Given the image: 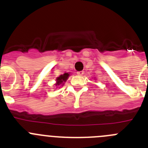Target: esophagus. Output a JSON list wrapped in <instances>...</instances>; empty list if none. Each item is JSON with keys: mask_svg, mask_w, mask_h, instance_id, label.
Returning <instances> with one entry per match:
<instances>
[{"mask_svg": "<svg viewBox=\"0 0 148 148\" xmlns=\"http://www.w3.org/2000/svg\"><path fill=\"white\" fill-rule=\"evenodd\" d=\"M77 74L79 76H82L84 74V71H77Z\"/></svg>", "mask_w": 148, "mask_h": 148, "instance_id": "34e87169", "label": "esophagus"}]
</instances>
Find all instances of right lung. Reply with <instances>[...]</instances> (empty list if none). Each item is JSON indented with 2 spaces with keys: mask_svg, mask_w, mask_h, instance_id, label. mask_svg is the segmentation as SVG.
Returning a JSON list of instances; mask_svg holds the SVG:
<instances>
[{
  "mask_svg": "<svg viewBox=\"0 0 148 148\" xmlns=\"http://www.w3.org/2000/svg\"><path fill=\"white\" fill-rule=\"evenodd\" d=\"M69 77V73H65V74H61L60 77H57V79H56L57 82H56L55 86H63V84H64V82L67 80Z\"/></svg>",
  "mask_w": 148,
  "mask_h": 148,
  "instance_id": "1",
  "label": "right lung"
}]
</instances>
